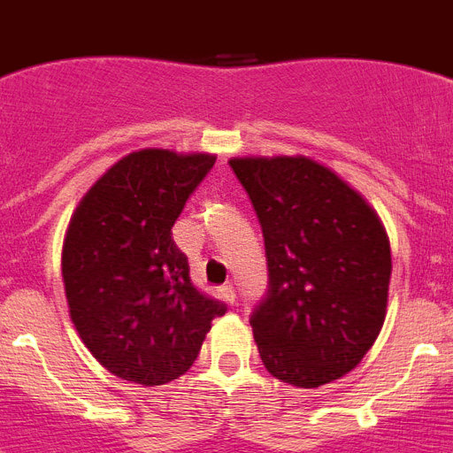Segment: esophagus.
<instances>
[{
  "label": "esophagus",
  "instance_id": "34e87169",
  "mask_svg": "<svg viewBox=\"0 0 453 453\" xmlns=\"http://www.w3.org/2000/svg\"><path fill=\"white\" fill-rule=\"evenodd\" d=\"M219 295H222L224 302L231 303V306H234V303H235V290H234V286H222V288H219Z\"/></svg>",
  "mask_w": 453,
  "mask_h": 453
}]
</instances>
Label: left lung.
<instances>
[{"mask_svg":"<svg viewBox=\"0 0 453 453\" xmlns=\"http://www.w3.org/2000/svg\"><path fill=\"white\" fill-rule=\"evenodd\" d=\"M261 222L267 295L250 324L263 365L297 388L354 370L386 319L392 258L381 219L306 156L231 158Z\"/></svg>","mask_w":453,"mask_h":453,"instance_id":"1","label":"left lung"}]
</instances>
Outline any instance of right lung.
Segmentation results:
<instances>
[{
	"label": "right lung",
	"instance_id": "1",
	"mask_svg": "<svg viewBox=\"0 0 453 453\" xmlns=\"http://www.w3.org/2000/svg\"><path fill=\"white\" fill-rule=\"evenodd\" d=\"M213 154L140 150L79 202L63 242V283L83 345L140 386L186 374L226 306L192 286L172 226Z\"/></svg>",
	"mask_w": 453,
	"mask_h": 453
}]
</instances>
